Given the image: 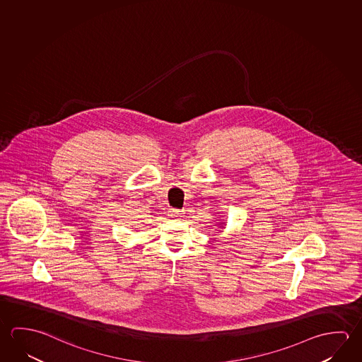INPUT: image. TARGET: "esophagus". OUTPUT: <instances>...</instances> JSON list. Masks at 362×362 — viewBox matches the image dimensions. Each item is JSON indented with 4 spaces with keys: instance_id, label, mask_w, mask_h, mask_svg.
Returning <instances> with one entry per match:
<instances>
[{
    "instance_id": "esophagus-1",
    "label": "esophagus",
    "mask_w": 362,
    "mask_h": 362,
    "mask_svg": "<svg viewBox=\"0 0 362 362\" xmlns=\"http://www.w3.org/2000/svg\"><path fill=\"white\" fill-rule=\"evenodd\" d=\"M182 212H183V211H179V209H170V211H169V216H170L172 218H178V217H182V215H183Z\"/></svg>"
}]
</instances>
